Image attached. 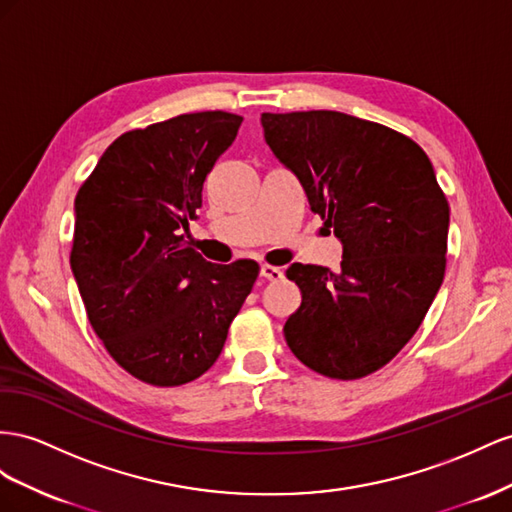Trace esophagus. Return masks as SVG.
I'll return each instance as SVG.
<instances>
[{"label": "esophagus", "instance_id": "obj_1", "mask_svg": "<svg viewBox=\"0 0 512 512\" xmlns=\"http://www.w3.org/2000/svg\"><path fill=\"white\" fill-rule=\"evenodd\" d=\"M261 276H264V279H268V281H279V279H283V268L264 264V266H261Z\"/></svg>", "mask_w": 512, "mask_h": 512}]
</instances>
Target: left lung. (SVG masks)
I'll return each mask as SVG.
<instances>
[{"mask_svg": "<svg viewBox=\"0 0 512 512\" xmlns=\"http://www.w3.org/2000/svg\"><path fill=\"white\" fill-rule=\"evenodd\" d=\"M274 156L343 242L341 272L291 264L302 304L285 341L311 371L360 379L397 356L444 281L448 201L429 156L384 124L339 111L261 113Z\"/></svg>", "mask_w": 512, "mask_h": 512, "instance_id": "1", "label": "left lung"}]
</instances>
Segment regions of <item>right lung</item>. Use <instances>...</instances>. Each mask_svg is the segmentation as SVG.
Wrapping results in <instances>:
<instances>
[{"instance_id": "obj_1", "label": "right lung", "mask_w": 512, "mask_h": 512, "mask_svg": "<svg viewBox=\"0 0 512 512\" xmlns=\"http://www.w3.org/2000/svg\"><path fill=\"white\" fill-rule=\"evenodd\" d=\"M227 111L182 113L115 139L75 199L70 268L109 356L171 388L206 373L259 276L253 259L210 264L184 240L201 188L238 135Z\"/></svg>"}]
</instances>
